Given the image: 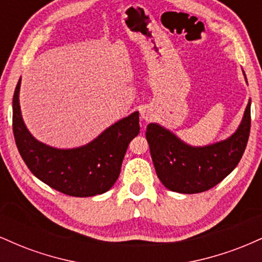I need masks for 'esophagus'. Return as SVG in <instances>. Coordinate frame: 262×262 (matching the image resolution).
Instances as JSON below:
<instances>
[{"instance_id":"34e87169","label":"esophagus","mask_w":262,"mask_h":262,"mask_svg":"<svg viewBox=\"0 0 262 262\" xmlns=\"http://www.w3.org/2000/svg\"><path fill=\"white\" fill-rule=\"evenodd\" d=\"M141 118L145 119V121H149V119L151 118V114H150L148 110H144V111H141Z\"/></svg>"}]
</instances>
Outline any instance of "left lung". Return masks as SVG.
I'll use <instances>...</instances> for the list:
<instances>
[{"label": "left lung", "instance_id": "8db88e82", "mask_svg": "<svg viewBox=\"0 0 262 262\" xmlns=\"http://www.w3.org/2000/svg\"><path fill=\"white\" fill-rule=\"evenodd\" d=\"M251 100L237 130L227 140L193 148L161 125L150 123L146 140L156 175L162 185L179 193H200L223 181L244 154L251 127Z\"/></svg>", "mask_w": 262, "mask_h": 262}]
</instances>
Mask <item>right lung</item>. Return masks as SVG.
Wrapping results in <instances>:
<instances>
[{
  "label": "right lung",
  "mask_w": 262,
  "mask_h": 262,
  "mask_svg": "<svg viewBox=\"0 0 262 262\" xmlns=\"http://www.w3.org/2000/svg\"><path fill=\"white\" fill-rule=\"evenodd\" d=\"M20 79L13 95L12 127L23 161L48 186L74 197H91L107 192L121 173L129 143L139 134V113L114 123L95 140L76 149H55L35 140L20 116Z\"/></svg>",
  "instance_id": "1"
}]
</instances>
